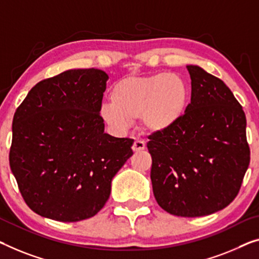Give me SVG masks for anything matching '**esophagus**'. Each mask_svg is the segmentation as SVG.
<instances>
[{
  "label": "esophagus",
  "instance_id": "esophagus-1",
  "mask_svg": "<svg viewBox=\"0 0 259 259\" xmlns=\"http://www.w3.org/2000/svg\"><path fill=\"white\" fill-rule=\"evenodd\" d=\"M145 149V143L141 141V140H135L134 144H133V150L135 152L142 151V150Z\"/></svg>",
  "mask_w": 259,
  "mask_h": 259
}]
</instances>
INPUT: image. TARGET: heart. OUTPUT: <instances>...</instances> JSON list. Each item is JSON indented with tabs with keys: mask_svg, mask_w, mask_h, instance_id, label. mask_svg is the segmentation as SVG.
Here are the masks:
<instances>
[{
	"mask_svg": "<svg viewBox=\"0 0 259 259\" xmlns=\"http://www.w3.org/2000/svg\"><path fill=\"white\" fill-rule=\"evenodd\" d=\"M110 101L101 109L108 124L124 130L131 121L140 118L142 129L154 135L172 129L181 121L190 106L191 90L181 76L158 72L118 81Z\"/></svg>",
	"mask_w": 259,
	"mask_h": 259,
	"instance_id": "1",
	"label": "heart"
}]
</instances>
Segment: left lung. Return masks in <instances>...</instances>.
<instances>
[{"label": "left lung", "instance_id": "obj_1", "mask_svg": "<svg viewBox=\"0 0 259 259\" xmlns=\"http://www.w3.org/2000/svg\"><path fill=\"white\" fill-rule=\"evenodd\" d=\"M191 103L181 121L150 135L154 198L184 218L213 214L236 198L250 163L246 118L221 79L188 65Z\"/></svg>", "mask_w": 259, "mask_h": 259}]
</instances>
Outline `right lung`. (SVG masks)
<instances>
[{"label": "right lung", "instance_id": "right-lung-1", "mask_svg": "<svg viewBox=\"0 0 259 259\" xmlns=\"http://www.w3.org/2000/svg\"><path fill=\"white\" fill-rule=\"evenodd\" d=\"M107 80L101 69H69L39 81L16 109L9 164L38 215L60 222L96 215L133 156L134 140L105 133L100 110Z\"/></svg>", "mask_w": 259, "mask_h": 259}]
</instances>
